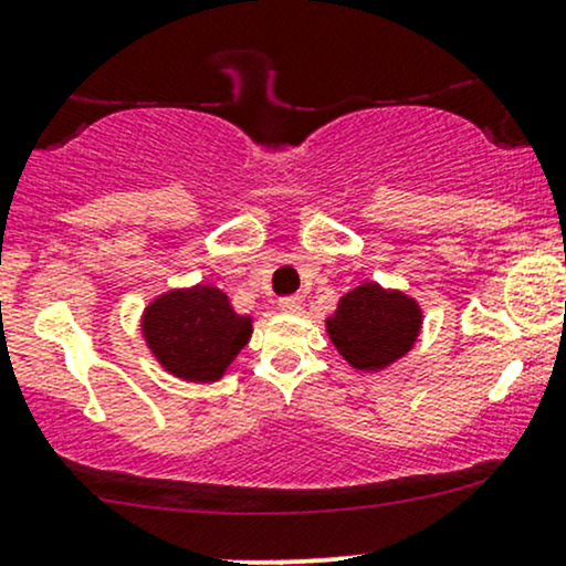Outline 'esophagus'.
<instances>
[{
    "label": "esophagus",
    "mask_w": 566,
    "mask_h": 566,
    "mask_svg": "<svg viewBox=\"0 0 566 566\" xmlns=\"http://www.w3.org/2000/svg\"><path fill=\"white\" fill-rule=\"evenodd\" d=\"M279 308H282L284 313H297V311L303 308V297H301V295L282 297V301H279Z\"/></svg>",
    "instance_id": "obj_1"
}]
</instances>
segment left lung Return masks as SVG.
Returning a JSON list of instances; mask_svg holds the SVG:
<instances>
[{"mask_svg": "<svg viewBox=\"0 0 566 566\" xmlns=\"http://www.w3.org/2000/svg\"><path fill=\"white\" fill-rule=\"evenodd\" d=\"M424 326L417 297L379 282H360L345 292L324 318L335 350L356 371H385L413 350Z\"/></svg>", "mask_w": 566, "mask_h": 566, "instance_id": "8db88e82", "label": "left lung"}]
</instances>
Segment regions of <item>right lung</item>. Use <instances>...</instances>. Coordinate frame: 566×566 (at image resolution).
Wrapping results in <instances>:
<instances>
[{"instance_id": "1", "label": "right lung", "mask_w": 566, "mask_h": 566, "mask_svg": "<svg viewBox=\"0 0 566 566\" xmlns=\"http://www.w3.org/2000/svg\"><path fill=\"white\" fill-rule=\"evenodd\" d=\"M139 329L163 371L181 382L210 385L223 379L250 343L253 316L237 313L227 292L200 282L155 295L142 311Z\"/></svg>"}]
</instances>
